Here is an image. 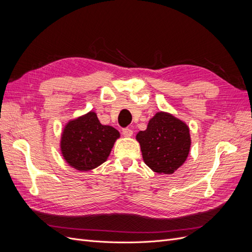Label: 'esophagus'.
Returning <instances> with one entry per match:
<instances>
[{
	"label": "esophagus",
	"mask_w": 252,
	"mask_h": 252,
	"mask_svg": "<svg viewBox=\"0 0 252 252\" xmlns=\"http://www.w3.org/2000/svg\"><path fill=\"white\" fill-rule=\"evenodd\" d=\"M122 133H123L124 136H127V138H129V136H131L133 134V131L131 130L130 128H124L123 130H122Z\"/></svg>",
	"instance_id": "obj_1"
}]
</instances>
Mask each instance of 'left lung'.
<instances>
[{
	"label": "left lung",
	"mask_w": 252,
	"mask_h": 252,
	"mask_svg": "<svg viewBox=\"0 0 252 252\" xmlns=\"http://www.w3.org/2000/svg\"><path fill=\"white\" fill-rule=\"evenodd\" d=\"M145 164L158 173L170 174L181 167L188 157L189 128L181 120L167 112H158L147 129L136 134Z\"/></svg>",
	"instance_id": "1"
}]
</instances>
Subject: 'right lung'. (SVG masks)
Segmentation results:
<instances>
[{"instance_id": "1", "label": "right lung", "mask_w": 252, "mask_h": 252, "mask_svg": "<svg viewBox=\"0 0 252 252\" xmlns=\"http://www.w3.org/2000/svg\"><path fill=\"white\" fill-rule=\"evenodd\" d=\"M120 132L102 125L95 112L69 121L61 138V151L65 161L80 171H88L103 164L110 155Z\"/></svg>"}]
</instances>
